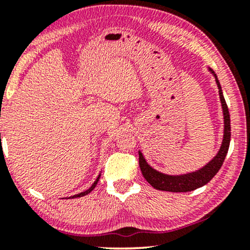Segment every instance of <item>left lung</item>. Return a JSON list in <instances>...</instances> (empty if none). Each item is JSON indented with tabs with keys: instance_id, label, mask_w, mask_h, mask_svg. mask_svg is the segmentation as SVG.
<instances>
[{
	"instance_id": "left-lung-1",
	"label": "left lung",
	"mask_w": 250,
	"mask_h": 250,
	"mask_svg": "<svg viewBox=\"0 0 250 250\" xmlns=\"http://www.w3.org/2000/svg\"><path fill=\"white\" fill-rule=\"evenodd\" d=\"M209 73L213 75L216 82L218 88V95H220V101L222 105V111H223V139L220 149L216 155L211 158L207 164H205L203 167L198 168L192 172H188L183 174H166L159 172L150 166L146 159L143 156L141 150H139V165L141 168L142 175L148 181V183L157 190L168 191V192H188V191H193L198 188L204 187L207 184L213 177L216 175V173L220 170L221 166L223 165V162L227 157L229 146L231 141V124H230V114L225 102L223 92L220 82L217 80L216 74L213 70L209 69Z\"/></svg>"
}]
</instances>
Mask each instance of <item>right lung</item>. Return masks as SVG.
<instances>
[{"mask_svg":"<svg viewBox=\"0 0 250 250\" xmlns=\"http://www.w3.org/2000/svg\"><path fill=\"white\" fill-rule=\"evenodd\" d=\"M100 176H101V173H100V174H99V176L97 177V180H95V181H94V183H93V184H92V186H91V188H88V189H87V190H85V191H83V192H81V193H78V194H75V196H71V197H69V198H80V197L86 196V194H88V193H90V192H91V191L94 189V188H95V186H97V184H98V182H99V180H100Z\"/></svg>","mask_w":250,"mask_h":250,"instance_id":"add662e5","label":"right lung"}]
</instances>
